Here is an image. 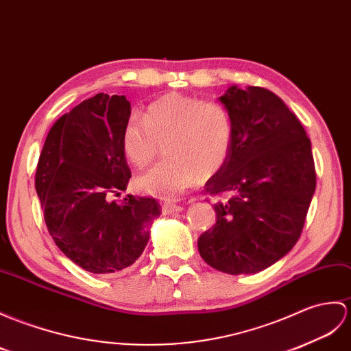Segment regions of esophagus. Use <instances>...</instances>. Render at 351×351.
<instances>
[{"label":"esophagus","mask_w":351,"mask_h":351,"mask_svg":"<svg viewBox=\"0 0 351 351\" xmlns=\"http://www.w3.org/2000/svg\"><path fill=\"white\" fill-rule=\"evenodd\" d=\"M182 206L181 205H173V203H165V205L161 206V213L165 215H172V214H178V213H182Z\"/></svg>","instance_id":"1"}]
</instances>
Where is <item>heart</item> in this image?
<instances>
[{
  "label": "heart",
  "mask_w": 351,
  "mask_h": 351,
  "mask_svg": "<svg viewBox=\"0 0 351 351\" xmlns=\"http://www.w3.org/2000/svg\"><path fill=\"white\" fill-rule=\"evenodd\" d=\"M122 149L138 169L149 166L166 143L165 162L137 178L142 191L173 200L200 178L224 167L233 143L232 118L221 104L170 93L152 101L143 119L130 117L121 134Z\"/></svg>",
  "instance_id": "1"
}]
</instances>
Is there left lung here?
Listing matches in <instances>:
<instances>
[{"instance_id": "1", "label": "left lung", "mask_w": 351, "mask_h": 351, "mask_svg": "<svg viewBox=\"0 0 351 351\" xmlns=\"http://www.w3.org/2000/svg\"><path fill=\"white\" fill-rule=\"evenodd\" d=\"M233 124L230 157L206 182L229 195L214 205L202 258L230 275L257 274L295 247L315 191L311 142L286 103L269 89L232 85L218 97Z\"/></svg>"}]
</instances>
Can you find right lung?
Here are the masks:
<instances>
[{
	"label": "right lung",
	"mask_w": 351,
	"mask_h": 351,
	"mask_svg": "<svg viewBox=\"0 0 351 351\" xmlns=\"http://www.w3.org/2000/svg\"><path fill=\"white\" fill-rule=\"evenodd\" d=\"M130 115L124 95L97 94L55 122L40 154L36 190L47 230L73 263L91 274L132 266L161 213L152 197L109 200L132 178L121 143Z\"/></svg>",
	"instance_id": "obj_1"
}]
</instances>
